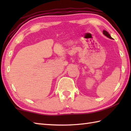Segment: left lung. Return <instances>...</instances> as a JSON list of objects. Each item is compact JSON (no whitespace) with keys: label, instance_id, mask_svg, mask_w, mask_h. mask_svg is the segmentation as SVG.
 I'll use <instances>...</instances> for the list:
<instances>
[{"label":"left lung","instance_id":"8db88e82","mask_svg":"<svg viewBox=\"0 0 131 131\" xmlns=\"http://www.w3.org/2000/svg\"><path fill=\"white\" fill-rule=\"evenodd\" d=\"M103 34H104L106 36V37H107V38H110V39H113V38L111 37L110 35L108 34V32L107 31H106V30H103Z\"/></svg>","mask_w":131,"mask_h":131}]
</instances>
